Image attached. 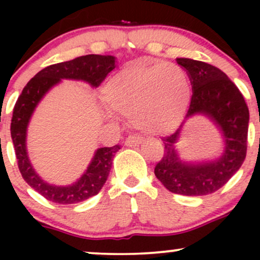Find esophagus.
Segmentation results:
<instances>
[{"label":"esophagus","mask_w":260,"mask_h":260,"mask_svg":"<svg viewBox=\"0 0 260 260\" xmlns=\"http://www.w3.org/2000/svg\"><path fill=\"white\" fill-rule=\"evenodd\" d=\"M143 142V138L139 136H128L126 140H124V144L127 147H136V145H139L140 143Z\"/></svg>","instance_id":"34e87169"}]
</instances>
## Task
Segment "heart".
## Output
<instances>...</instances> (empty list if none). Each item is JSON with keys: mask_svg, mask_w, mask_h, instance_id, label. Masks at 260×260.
Returning a JSON list of instances; mask_svg holds the SVG:
<instances>
[{"mask_svg": "<svg viewBox=\"0 0 260 260\" xmlns=\"http://www.w3.org/2000/svg\"><path fill=\"white\" fill-rule=\"evenodd\" d=\"M104 99L113 111L131 116L139 129L165 134L183 120L190 86L186 72L177 64L138 63L107 80Z\"/></svg>", "mask_w": 260, "mask_h": 260, "instance_id": "heart-1", "label": "heart"}]
</instances>
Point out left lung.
<instances>
[{"label": "left lung", "instance_id": "8db88e82", "mask_svg": "<svg viewBox=\"0 0 260 260\" xmlns=\"http://www.w3.org/2000/svg\"><path fill=\"white\" fill-rule=\"evenodd\" d=\"M192 84V99L186 118L205 115L222 134L223 153L207 162L181 161L175 145L183 123L171 136L162 138L164 156L154 174L166 189L182 196H207L216 192L242 166L247 154L249 111L243 95L221 70L202 61L176 58Z\"/></svg>", "mask_w": 260, "mask_h": 260}]
</instances>
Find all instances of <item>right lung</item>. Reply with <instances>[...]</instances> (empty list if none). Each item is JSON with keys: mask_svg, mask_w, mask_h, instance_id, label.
Segmentation results:
<instances>
[{"mask_svg": "<svg viewBox=\"0 0 260 260\" xmlns=\"http://www.w3.org/2000/svg\"><path fill=\"white\" fill-rule=\"evenodd\" d=\"M116 67L113 56L85 55L71 61L47 66L35 74L24 86L13 109L11 122V137L13 140L18 168L26 183L46 198L58 204H76L98 194L107 180L112 159L120 150V145L99 148L95 151L90 165L78 181L71 186H53L47 183L35 172L26 153V128L34 112L47 91L61 79L83 80L98 88Z\"/></svg>", "mask_w": 260, "mask_h": 260, "instance_id": "1", "label": "right lung"}]
</instances>
